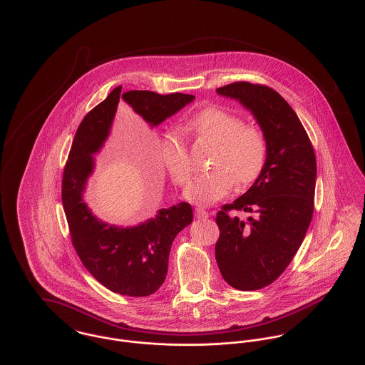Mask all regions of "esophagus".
<instances>
[{
	"instance_id": "1",
	"label": "esophagus",
	"mask_w": 365,
	"mask_h": 365,
	"mask_svg": "<svg viewBox=\"0 0 365 365\" xmlns=\"http://www.w3.org/2000/svg\"><path fill=\"white\" fill-rule=\"evenodd\" d=\"M195 215H197V217H209V213L208 210H205L204 208H195Z\"/></svg>"
}]
</instances>
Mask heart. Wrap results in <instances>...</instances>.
<instances>
[{
    "label": "heart",
    "mask_w": 365,
    "mask_h": 365,
    "mask_svg": "<svg viewBox=\"0 0 365 365\" xmlns=\"http://www.w3.org/2000/svg\"><path fill=\"white\" fill-rule=\"evenodd\" d=\"M188 128L215 145L207 173L198 175L185 190V198L198 205H209L230 192L233 185L246 188L262 173L268 145L257 125L245 123L243 118L222 106L209 105L188 119ZM161 160L174 182L188 184L194 165L185 142L177 135H167L160 146Z\"/></svg>",
    "instance_id": "b5f03b06"
}]
</instances>
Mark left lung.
<instances>
[{
  "label": "left lung",
  "instance_id": "8db88e82",
  "mask_svg": "<svg viewBox=\"0 0 365 365\" xmlns=\"http://www.w3.org/2000/svg\"><path fill=\"white\" fill-rule=\"evenodd\" d=\"M256 116L268 153L260 177L240 198L216 213L215 257L223 279L240 291L272 284L302 245L314 208L316 157L295 110L264 84L236 81L216 90ZM232 210L254 213L247 221Z\"/></svg>",
  "mask_w": 365,
  "mask_h": 365
}]
</instances>
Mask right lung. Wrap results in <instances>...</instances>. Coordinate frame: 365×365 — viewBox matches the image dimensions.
<instances>
[{
  "mask_svg": "<svg viewBox=\"0 0 365 365\" xmlns=\"http://www.w3.org/2000/svg\"><path fill=\"white\" fill-rule=\"evenodd\" d=\"M116 87L81 120L63 170L61 202L71 243L83 265L109 291L126 297L155 294L165 279L168 255L175 236L192 222V208L180 202L160 209L156 217L133 227H118L98 220L83 200L96 155L104 145L119 98L152 126L161 123L195 97L173 93L128 91Z\"/></svg>",
  "mask_w": 365,
  "mask_h": 365,
  "instance_id": "1",
  "label": "right lung"
}]
</instances>
